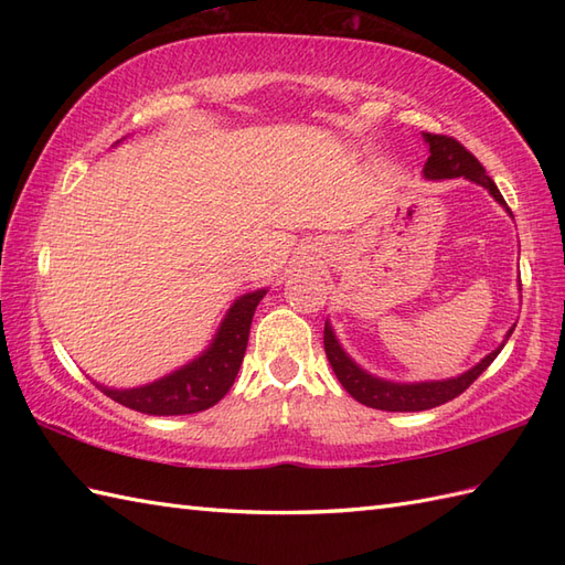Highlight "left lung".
<instances>
[{"label": "left lung", "mask_w": 565, "mask_h": 565, "mask_svg": "<svg viewBox=\"0 0 565 565\" xmlns=\"http://www.w3.org/2000/svg\"><path fill=\"white\" fill-rule=\"evenodd\" d=\"M425 140L429 146V158L425 162L427 179L466 177V179H471V182L486 186L490 194L495 196V201L508 209V203H505V199H502L500 189L495 186L493 179L486 174V167L478 162L476 154L468 152L459 140L451 136H439V134H425ZM512 330L508 332V338L512 334ZM322 342H326L328 362L334 371V376L340 379L344 391L362 405L376 407V411H388V413L429 411V407H437V405L454 401L456 395H461L490 364H493V359L500 354L502 347H505V344H500L498 350L490 352L481 364H476L471 371H466V374L449 379V381L391 383V381H381L376 376H371V374H366V371L359 369L352 359L342 352V347L338 340H334V332L328 322H326V334H322Z\"/></svg>", "instance_id": "8db88e82"}]
</instances>
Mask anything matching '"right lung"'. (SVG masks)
Here are the masks:
<instances>
[{
    "mask_svg": "<svg viewBox=\"0 0 565 565\" xmlns=\"http://www.w3.org/2000/svg\"><path fill=\"white\" fill-rule=\"evenodd\" d=\"M264 294L267 291L262 289L237 298L221 322V330L215 334L213 344L196 362L150 383V386L130 391L99 386L102 393L130 407V411L146 415H189L206 411V407L218 403L235 383L247 350L252 316H255V308L259 306Z\"/></svg>",
    "mask_w": 565,
    "mask_h": 565,
    "instance_id": "obj_1",
    "label": "right lung"
}]
</instances>
